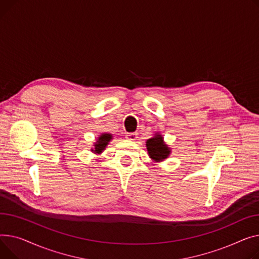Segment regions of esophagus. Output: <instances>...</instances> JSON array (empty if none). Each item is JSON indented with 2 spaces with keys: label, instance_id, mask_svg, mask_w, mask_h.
Here are the masks:
<instances>
[{
  "label": "esophagus",
  "instance_id": "obj_1",
  "mask_svg": "<svg viewBox=\"0 0 259 259\" xmlns=\"http://www.w3.org/2000/svg\"><path fill=\"white\" fill-rule=\"evenodd\" d=\"M137 137H138V134H137V133H127L125 135V138L131 140V141H135L137 139Z\"/></svg>",
  "mask_w": 259,
  "mask_h": 259
}]
</instances>
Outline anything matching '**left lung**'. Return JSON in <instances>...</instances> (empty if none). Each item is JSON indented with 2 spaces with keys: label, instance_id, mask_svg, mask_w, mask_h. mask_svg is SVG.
<instances>
[{
  "label": "left lung",
  "instance_id": "1",
  "mask_svg": "<svg viewBox=\"0 0 259 259\" xmlns=\"http://www.w3.org/2000/svg\"><path fill=\"white\" fill-rule=\"evenodd\" d=\"M146 148L150 159L155 162H161L168 158L171 150L167 146L160 134H155L154 137L146 141Z\"/></svg>",
  "mask_w": 259,
  "mask_h": 259
}]
</instances>
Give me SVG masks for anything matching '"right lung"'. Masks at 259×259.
Here are the masks:
<instances>
[{
    "mask_svg": "<svg viewBox=\"0 0 259 259\" xmlns=\"http://www.w3.org/2000/svg\"><path fill=\"white\" fill-rule=\"evenodd\" d=\"M112 139H113L112 134H106V133L101 134V135L98 137L97 141L94 143V148L91 149V150H92L93 153L96 154V155L101 154L102 151L104 150V148L106 147V145L109 144V142H110Z\"/></svg>",
    "mask_w": 259,
    "mask_h": 259,
    "instance_id": "right-lung-1",
    "label": "right lung"
}]
</instances>
